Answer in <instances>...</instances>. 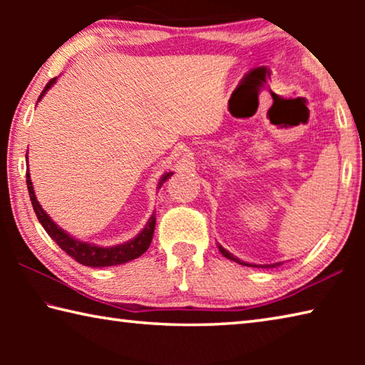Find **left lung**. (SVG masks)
<instances>
[{
	"label": "left lung",
	"instance_id": "1",
	"mask_svg": "<svg viewBox=\"0 0 365 365\" xmlns=\"http://www.w3.org/2000/svg\"><path fill=\"white\" fill-rule=\"evenodd\" d=\"M219 246V251L222 252V255H224L227 259H232V261H235V262H238V264H242V265H248V267H250V265H251V267H277V265H280V262H277V264H264V265H259V264H250V262H245V261H242V259H238V257H235L233 255H232V252H228L225 248H222V246L220 245H217Z\"/></svg>",
	"mask_w": 365,
	"mask_h": 365
}]
</instances>
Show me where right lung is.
<instances>
[{
	"label": "right lung",
	"mask_w": 365,
	"mask_h": 365,
	"mask_svg": "<svg viewBox=\"0 0 365 365\" xmlns=\"http://www.w3.org/2000/svg\"><path fill=\"white\" fill-rule=\"evenodd\" d=\"M54 82H56V78L49 80L48 85L45 86V90L41 91L38 101L46 95V91L51 88ZM26 159H29V154L26 156ZM172 174H174V172H165V174L160 177L158 188H160V185L168 180V178H170ZM27 188H29V195H30V201H32L34 211L36 214V217H38L40 224L43 225V228H45L49 237L56 242L59 248L66 251L71 257L76 259L78 264L88 265V267H109V265H119L140 257L148 248H150L154 227H156V215H154V212L150 217V220L146 222L143 230H141L135 238L115 246H98L95 243L80 242V240L73 238L72 235L63 230L56 222L43 211V207L40 206V202L35 196V190H34L32 180H30L29 169H27Z\"/></svg>",
	"instance_id": "obj_1"
}]
</instances>
